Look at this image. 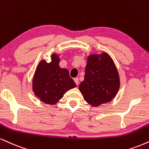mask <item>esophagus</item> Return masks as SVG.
<instances>
[{"label": "esophagus", "instance_id": "34e87169", "mask_svg": "<svg viewBox=\"0 0 149 149\" xmlns=\"http://www.w3.org/2000/svg\"><path fill=\"white\" fill-rule=\"evenodd\" d=\"M73 80H74V82H76V85H78V83H79V80H78V78H75L74 79H73Z\"/></svg>", "mask_w": 149, "mask_h": 149}]
</instances>
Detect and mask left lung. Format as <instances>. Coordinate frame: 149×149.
I'll return each instance as SVG.
<instances>
[{"label":"left lung","instance_id":"8db88e82","mask_svg":"<svg viewBox=\"0 0 149 149\" xmlns=\"http://www.w3.org/2000/svg\"><path fill=\"white\" fill-rule=\"evenodd\" d=\"M120 87L119 75L113 60L105 52L87 57L85 79L79 90L85 101L94 107L109 103Z\"/></svg>","mask_w":149,"mask_h":149}]
</instances>
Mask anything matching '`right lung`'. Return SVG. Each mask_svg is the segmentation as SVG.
Wrapping results in <instances>:
<instances>
[{
	"label": "right lung",
	"mask_w": 149,
	"mask_h": 149,
	"mask_svg": "<svg viewBox=\"0 0 149 149\" xmlns=\"http://www.w3.org/2000/svg\"><path fill=\"white\" fill-rule=\"evenodd\" d=\"M51 62H39L33 78L34 94L43 103L54 105L64 96L65 92L76 87L70 78L69 71L60 67L58 54L51 55Z\"/></svg>",
	"instance_id": "obj_1"
}]
</instances>
